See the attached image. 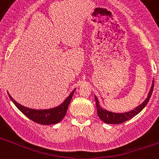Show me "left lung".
Instances as JSON below:
<instances>
[{
  "instance_id": "left-lung-1",
  "label": "left lung",
  "mask_w": 159,
  "mask_h": 159,
  "mask_svg": "<svg viewBox=\"0 0 159 159\" xmlns=\"http://www.w3.org/2000/svg\"><path fill=\"white\" fill-rule=\"evenodd\" d=\"M154 80L152 81V85L151 87V89L149 91L148 95H147V98L142 102L141 104L136 107L134 109L131 111H129L127 112H123V113H116V112H112L110 111H107L105 108H102V107L99 105V100L98 98L95 95V102H96V108H97V115L99 116V119L102 120V122H104L105 123H108V124H119V123H123L124 122L127 121L131 118L137 116L138 114L141 112L143 109L147 106L149 100L151 99V96L152 95L153 88H154Z\"/></svg>"
}]
</instances>
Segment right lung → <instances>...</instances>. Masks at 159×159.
I'll return each instance as SVG.
<instances>
[{
  "instance_id": "right-lung-1",
  "label": "right lung",
  "mask_w": 159,
  "mask_h": 159,
  "mask_svg": "<svg viewBox=\"0 0 159 159\" xmlns=\"http://www.w3.org/2000/svg\"><path fill=\"white\" fill-rule=\"evenodd\" d=\"M75 89L76 88L73 90L71 94L64 99L61 104L55 107L48 108V109H41V110L32 109V108L22 106L21 104L18 103L15 99H12L9 93H8V95L12 102L15 104V106L29 119L41 125H52L58 123L64 119Z\"/></svg>"
}]
</instances>
